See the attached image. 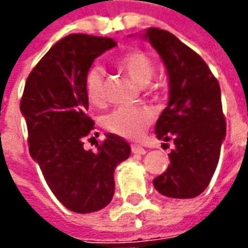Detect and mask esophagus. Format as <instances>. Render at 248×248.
<instances>
[{
    "mask_svg": "<svg viewBox=\"0 0 248 248\" xmlns=\"http://www.w3.org/2000/svg\"><path fill=\"white\" fill-rule=\"evenodd\" d=\"M131 152L135 154V155H144V154H146V150L143 147H140V146L134 144V146H131Z\"/></svg>",
    "mask_w": 248,
    "mask_h": 248,
    "instance_id": "34e87169",
    "label": "esophagus"
}]
</instances>
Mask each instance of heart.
<instances>
[{
    "label": "heart",
    "instance_id": "b5f03b06",
    "mask_svg": "<svg viewBox=\"0 0 248 248\" xmlns=\"http://www.w3.org/2000/svg\"><path fill=\"white\" fill-rule=\"evenodd\" d=\"M115 65L127 73L139 85H146L150 93H156L157 85L151 84L155 76V63L142 51H130L115 60ZM85 93L94 105L105 102V72L98 65H93L85 75ZM155 121V111L148 106H119L102 118V124L110 133L126 139H138Z\"/></svg>",
    "mask_w": 248,
    "mask_h": 248
}]
</instances>
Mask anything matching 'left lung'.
<instances>
[{"label": "left lung", "mask_w": 248, "mask_h": 248, "mask_svg": "<svg viewBox=\"0 0 248 248\" xmlns=\"http://www.w3.org/2000/svg\"><path fill=\"white\" fill-rule=\"evenodd\" d=\"M143 38L159 52L170 78V101L155 126L156 138L175 144L170 164L154 186L167 197L193 199L212 180L226 135L221 88L203 59L170 31L150 27Z\"/></svg>", "instance_id": "obj_1"}]
</instances>
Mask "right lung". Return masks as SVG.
<instances>
[{
	"instance_id": "add662e5",
	"label": "right lung",
	"mask_w": 248,
	"mask_h": 248,
	"mask_svg": "<svg viewBox=\"0 0 248 248\" xmlns=\"http://www.w3.org/2000/svg\"><path fill=\"white\" fill-rule=\"evenodd\" d=\"M115 46L104 36H65L31 71L21 98L31 157L56 199L75 213L97 212L111 201L115 167L131 151L115 134H106L94 151L84 150L94 129L87 114L85 75L94 59Z\"/></svg>"
}]
</instances>
